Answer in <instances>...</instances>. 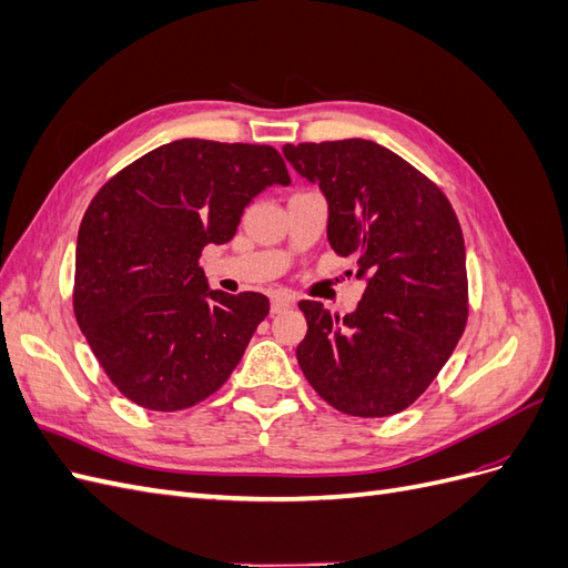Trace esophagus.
Listing matches in <instances>:
<instances>
[{"label": "esophagus", "instance_id": "obj_1", "mask_svg": "<svg viewBox=\"0 0 568 568\" xmlns=\"http://www.w3.org/2000/svg\"><path fill=\"white\" fill-rule=\"evenodd\" d=\"M296 305V296L286 294V291H280V294H272V313H282L288 311V307Z\"/></svg>", "mask_w": 568, "mask_h": 568}]
</instances>
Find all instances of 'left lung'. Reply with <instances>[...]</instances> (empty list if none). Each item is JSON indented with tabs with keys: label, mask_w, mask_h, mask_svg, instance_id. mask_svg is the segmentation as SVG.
<instances>
[{
	"label": "left lung",
	"mask_w": 568,
	"mask_h": 568,
	"mask_svg": "<svg viewBox=\"0 0 568 568\" xmlns=\"http://www.w3.org/2000/svg\"><path fill=\"white\" fill-rule=\"evenodd\" d=\"M286 161L329 203L326 239L355 255L365 294L338 317L301 301L296 357L322 400L353 417H390L415 403L467 326V253L440 189L369 140L286 144Z\"/></svg>",
	"instance_id": "left-lung-1"
}]
</instances>
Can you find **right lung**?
<instances>
[{"label":"right lung","mask_w":568,"mask_h":568,"mask_svg":"<svg viewBox=\"0 0 568 568\" xmlns=\"http://www.w3.org/2000/svg\"><path fill=\"white\" fill-rule=\"evenodd\" d=\"M288 182L272 146L178 140L99 189L78 232L73 311L128 400L175 412L230 379L270 301L209 288L199 257L230 242L253 196Z\"/></svg>","instance_id":"right-lung-1"}]
</instances>
